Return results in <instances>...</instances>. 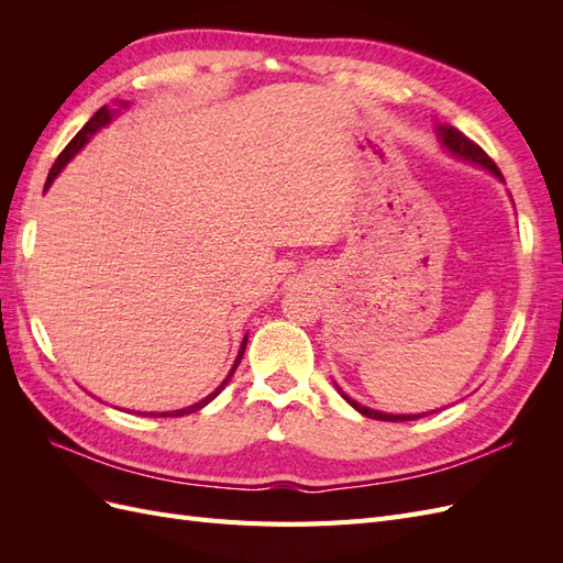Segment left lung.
<instances>
[{
    "label": "left lung",
    "mask_w": 563,
    "mask_h": 563,
    "mask_svg": "<svg viewBox=\"0 0 563 563\" xmlns=\"http://www.w3.org/2000/svg\"><path fill=\"white\" fill-rule=\"evenodd\" d=\"M434 131H437V139H439V143H441V147H444L446 152H451L453 157H457V159H463V162H470V164H476V166H482V168H486L488 174H493L496 176L498 180H503L505 183V178H503V174L498 172V166L493 164V159L486 155V152L476 145V143H472L467 135H463L460 133L457 129H453V126H449V124H437L434 126ZM335 389L340 391V397H343L354 411H360L362 416H366V418H373V420H387V422H401V420H418V418H422V416H428V413H413V416H395V413H383V411H376V408H368V406H362V404H356L352 397H347L343 389H340L338 385H335Z\"/></svg>",
    "instance_id": "obj_1"
}]
</instances>
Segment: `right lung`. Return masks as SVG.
<instances>
[{
    "mask_svg": "<svg viewBox=\"0 0 563 563\" xmlns=\"http://www.w3.org/2000/svg\"><path fill=\"white\" fill-rule=\"evenodd\" d=\"M129 106H131L129 100H119V103H117V108H119V110H124V108H129ZM119 110L103 106V108H100V110H98V112H96V114L89 119L87 124L81 126V131H79V133L75 135V139L70 141V145H67V147L60 152V157L56 159V164L51 166V172H48V178H46L44 190H48L51 183H54V180H56V176H58V174L63 172V168L67 166V162H70V159L77 155V152H79L84 145H87V143L91 141V135H96L100 129H106V126L112 122V119L119 114ZM246 338H249V335H244L242 345H240V352H236V360H234V364H232L230 373H228V376H225V380L220 383V385H218V387L211 391L209 397H203L201 401H197V404H192V406H187V408H178V411H162V413H157V411H150V413H143V416H150V418H180V416H187V413H195V411H199V408H203V406H207V404H211V401H213V399L220 395V391L225 389V385H228V383H230V378L234 376L236 366H240L242 356H244V350H246ZM139 413H141V411H139Z\"/></svg>",
    "mask_w": 563,
    "mask_h": 563,
    "instance_id": "right-lung-1",
    "label": "right lung"
}]
</instances>
